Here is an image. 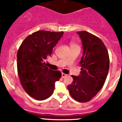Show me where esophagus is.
<instances>
[{
	"mask_svg": "<svg viewBox=\"0 0 122 122\" xmlns=\"http://www.w3.org/2000/svg\"><path fill=\"white\" fill-rule=\"evenodd\" d=\"M66 76H67V74H65V73H62V77H66Z\"/></svg>",
	"mask_w": 122,
	"mask_h": 122,
	"instance_id": "34e87169",
	"label": "esophagus"
}]
</instances>
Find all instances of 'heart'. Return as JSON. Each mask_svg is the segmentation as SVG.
I'll return each instance as SVG.
<instances>
[{
    "label": "heart",
    "instance_id": "b5f03b06",
    "mask_svg": "<svg viewBox=\"0 0 122 122\" xmlns=\"http://www.w3.org/2000/svg\"><path fill=\"white\" fill-rule=\"evenodd\" d=\"M73 46H78L77 44L74 43L73 42H71L70 43V47H73Z\"/></svg>",
    "mask_w": 122,
    "mask_h": 122
}]
</instances>
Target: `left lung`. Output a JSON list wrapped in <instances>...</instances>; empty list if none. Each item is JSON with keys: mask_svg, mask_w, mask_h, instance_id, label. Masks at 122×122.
Here are the masks:
<instances>
[{"mask_svg": "<svg viewBox=\"0 0 122 122\" xmlns=\"http://www.w3.org/2000/svg\"><path fill=\"white\" fill-rule=\"evenodd\" d=\"M81 38L83 56L80 62L81 74L72 75L73 81L68 86L70 94L76 101H90L103 87L108 74L109 57L103 42L86 31L77 32Z\"/></svg>", "mask_w": 122, "mask_h": 122, "instance_id": "1", "label": "left lung"}]
</instances>
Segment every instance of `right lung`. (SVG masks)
<instances>
[{
  "label": "right lung",
  "mask_w": 122,
  "mask_h": 122,
  "mask_svg": "<svg viewBox=\"0 0 122 122\" xmlns=\"http://www.w3.org/2000/svg\"><path fill=\"white\" fill-rule=\"evenodd\" d=\"M63 34L40 30L29 35L22 41L17 53V68L23 89L36 100L48 98L53 93L55 82L60 79V71L46 66L45 60Z\"/></svg>",
  "instance_id": "1"
}]
</instances>
